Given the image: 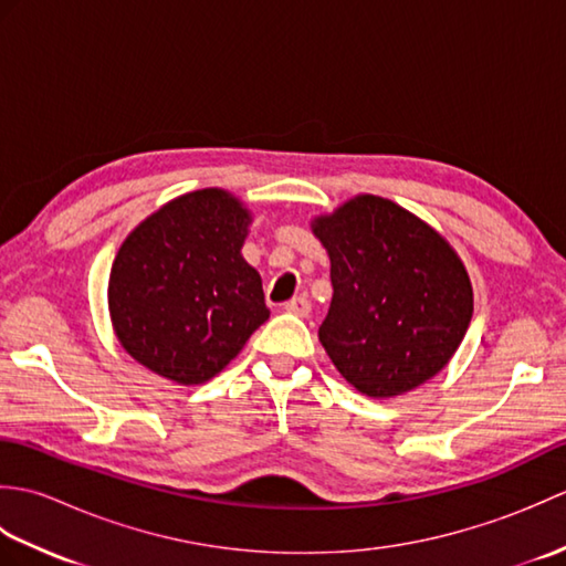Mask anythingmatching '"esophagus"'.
<instances>
[{
  "mask_svg": "<svg viewBox=\"0 0 566 566\" xmlns=\"http://www.w3.org/2000/svg\"><path fill=\"white\" fill-rule=\"evenodd\" d=\"M282 308L286 311V314H294L298 318H306L308 311H311V302H308L306 296H296V298H290V302H286Z\"/></svg>",
  "mask_w": 566,
  "mask_h": 566,
  "instance_id": "esophagus-1",
  "label": "esophagus"
}]
</instances>
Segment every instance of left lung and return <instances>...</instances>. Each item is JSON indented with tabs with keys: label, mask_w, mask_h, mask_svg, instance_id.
Instances as JSON below:
<instances>
[{
	"label": "left lung",
	"mask_w": 566,
	"mask_h": 566,
	"mask_svg": "<svg viewBox=\"0 0 566 566\" xmlns=\"http://www.w3.org/2000/svg\"><path fill=\"white\" fill-rule=\"evenodd\" d=\"M331 260L333 298L318 340L343 379L394 399L448 367L474 311L464 262L448 238L377 195L311 221Z\"/></svg>",
	"instance_id": "8db88e82"
}]
</instances>
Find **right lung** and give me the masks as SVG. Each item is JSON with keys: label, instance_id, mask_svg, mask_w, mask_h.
I'll use <instances>...</instances> for the list:
<instances>
[{"label": "right lung", "instance_id": "add662e5", "mask_svg": "<svg viewBox=\"0 0 566 566\" xmlns=\"http://www.w3.org/2000/svg\"><path fill=\"white\" fill-rule=\"evenodd\" d=\"M252 211L219 187L187 191L140 221L109 274L116 340L175 384H203L264 321L262 280L243 258Z\"/></svg>", "mask_w": 566, "mask_h": 566}]
</instances>
